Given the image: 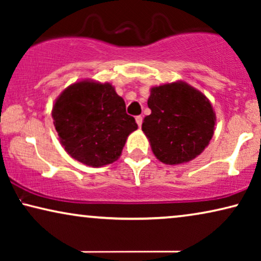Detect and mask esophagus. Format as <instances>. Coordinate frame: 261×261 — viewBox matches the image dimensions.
<instances>
[{"label":"esophagus","instance_id":"34e87169","mask_svg":"<svg viewBox=\"0 0 261 261\" xmlns=\"http://www.w3.org/2000/svg\"><path fill=\"white\" fill-rule=\"evenodd\" d=\"M135 121H137L138 126H139V127H141V124H142V116H141V115L137 116V117H135Z\"/></svg>","mask_w":261,"mask_h":261}]
</instances>
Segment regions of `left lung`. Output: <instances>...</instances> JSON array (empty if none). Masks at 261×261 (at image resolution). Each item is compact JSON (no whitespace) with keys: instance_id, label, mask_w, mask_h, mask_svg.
<instances>
[{"instance_id":"obj_1","label":"left lung","mask_w":261,"mask_h":261,"mask_svg":"<svg viewBox=\"0 0 261 261\" xmlns=\"http://www.w3.org/2000/svg\"><path fill=\"white\" fill-rule=\"evenodd\" d=\"M152 113L142 130L160 162L181 164L202 153L212 140L215 114L208 98L185 83L152 88L147 101Z\"/></svg>"}]
</instances>
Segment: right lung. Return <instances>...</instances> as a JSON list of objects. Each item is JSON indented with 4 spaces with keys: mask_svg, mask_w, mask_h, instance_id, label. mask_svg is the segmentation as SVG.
Listing matches in <instances>:
<instances>
[{
    "mask_svg": "<svg viewBox=\"0 0 261 261\" xmlns=\"http://www.w3.org/2000/svg\"><path fill=\"white\" fill-rule=\"evenodd\" d=\"M53 123L66 152L89 166L112 164L127 137L138 129L122 97L109 83L80 82L64 90L52 110Z\"/></svg>",
    "mask_w": 261,
    "mask_h": 261,
    "instance_id": "right-lung-1",
    "label": "right lung"
}]
</instances>
